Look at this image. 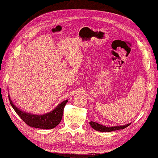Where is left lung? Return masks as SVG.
I'll return each mask as SVG.
<instances>
[{
  "label": "left lung",
  "mask_w": 158,
  "mask_h": 158,
  "mask_svg": "<svg viewBox=\"0 0 158 158\" xmlns=\"http://www.w3.org/2000/svg\"><path fill=\"white\" fill-rule=\"evenodd\" d=\"M90 125H91V127H92L93 129H94L95 130H96V131H107V132H110V131H115V130H119V129H123L124 128H126V127H129L130 124H126L124 125V126H117V127H106V126H103V125L102 124H98L96 122H89Z\"/></svg>",
  "instance_id": "obj_1"
}]
</instances>
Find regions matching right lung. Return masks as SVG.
<instances>
[{
  "instance_id": "1",
  "label": "right lung",
  "mask_w": 158,
  "mask_h": 158,
  "mask_svg": "<svg viewBox=\"0 0 158 158\" xmlns=\"http://www.w3.org/2000/svg\"><path fill=\"white\" fill-rule=\"evenodd\" d=\"M9 100L12 108L25 123L31 127L43 129H53L57 124H60L62 119V114H63L64 107L68 101V100H66L61 102L57 106L56 108H55L49 113L43 115H34L21 111L20 110H19L14 106L10 99Z\"/></svg>"
}]
</instances>
